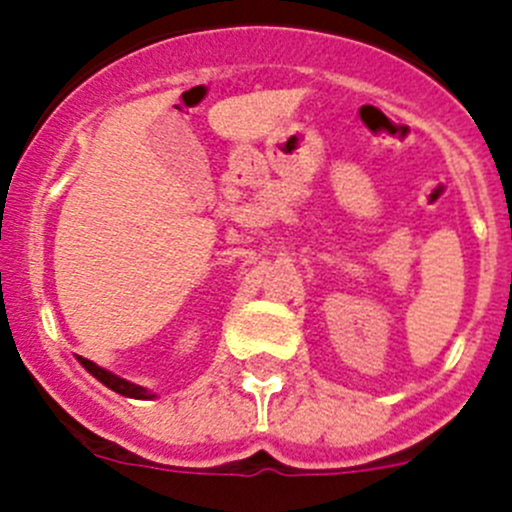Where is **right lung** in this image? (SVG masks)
<instances>
[{
    "label": "right lung",
    "mask_w": 512,
    "mask_h": 512,
    "mask_svg": "<svg viewBox=\"0 0 512 512\" xmlns=\"http://www.w3.org/2000/svg\"><path fill=\"white\" fill-rule=\"evenodd\" d=\"M79 361H81V364H84V369H87V372L92 374V377H97L99 382L107 384V387H110V390H115L117 395L135 397V400H148V397H153L151 392L143 390V387H138V384H130V382H125V379L115 377V374L104 372L102 366L92 364V361H89V359H81V356H79Z\"/></svg>",
    "instance_id": "right-lung-1"
}]
</instances>
